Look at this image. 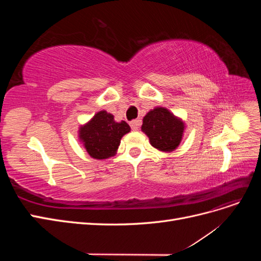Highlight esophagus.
<instances>
[{
  "label": "esophagus",
  "instance_id": "esophagus-1",
  "mask_svg": "<svg viewBox=\"0 0 261 261\" xmlns=\"http://www.w3.org/2000/svg\"><path fill=\"white\" fill-rule=\"evenodd\" d=\"M140 124H141V121H140V120H134V121H132V122L129 123V125H130V127H132L133 130H137L138 127L140 126Z\"/></svg>",
  "mask_w": 261,
  "mask_h": 261
}]
</instances>
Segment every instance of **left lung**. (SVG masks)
I'll use <instances>...</instances> for the list:
<instances>
[{
    "label": "left lung",
    "mask_w": 261,
    "mask_h": 261,
    "mask_svg": "<svg viewBox=\"0 0 261 261\" xmlns=\"http://www.w3.org/2000/svg\"><path fill=\"white\" fill-rule=\"evenodd\" d=\"M141 130L149 137L150 144L161 151H173L181 140L184 123L168 109L155 108L144 117Z\"/></svg>",
    "instance_id": "obj_1"
}]
</instances>
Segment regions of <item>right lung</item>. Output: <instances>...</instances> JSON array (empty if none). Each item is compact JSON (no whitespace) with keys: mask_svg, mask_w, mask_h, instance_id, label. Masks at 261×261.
Masks as SVG:
<instances>
[{"mask_svg":"<svg viewBox=\"0 0 261 261\" xmlns=\"http://www.w3.org/2000/svg\"><path fill=\"white\" fill-rule=\"evenodd\" d=\"M129 130V125L126 122L117 123L112 114L100 111L90 122L82 126L80 138L90 156L94 159H108L115 154L121 138Z\"/></svg>","mask_w":261,"mask_h":261,"instance_id":"obj_1","label":"right lung"}]
</instances>
